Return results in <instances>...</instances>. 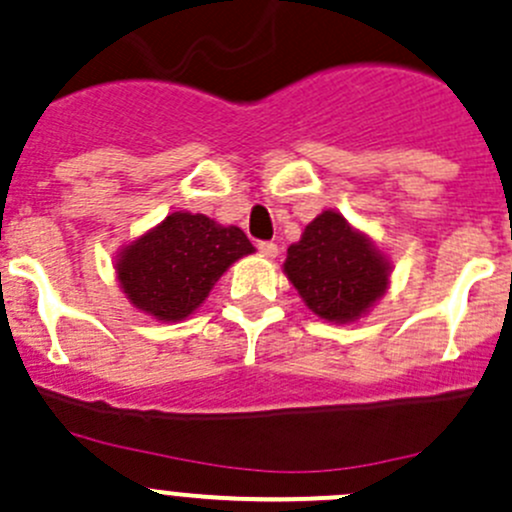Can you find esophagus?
I'll return each instance as SVG.
<instances>
[{"instance_id":"esophagus-1","label":"esophagus","mask_w":512,"mask_h":512,"mask_svg":"<svg viewBox=\"0 0 512 512\" xmlns=\"http://www.w3.org/2000/svg\"><path fill=\"white\" fill-rule=\"evenodd\" d=\"M258 251H261V256H266V258L278 256V246L273 244V241H261V244H258Z\"/></svg>"}]
</instances>
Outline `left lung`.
<instances>
[{
  "mask_svg": "<svg viewBox=\"0 0 512 512\" xmlns=\"http://www.w3.org/2000/svg\"><path fill=\"white\" fill-rule=\"evenodd\" d=\"M391 261L338 211L326 209L288 246L283 273L328 323H356L391 286Z\"/></svg>",
  "mask_w": 512,
  "mask_h": 512,
  "instance_id": "8db88e82",
  "label": "left lung"
}]
</instances>
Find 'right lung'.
<instances>
[{"label":"right lung","mask_w":512,"mask_h":512,"mask_svg":"<svg viewBox=\"0 0 512 512\" xmlns=\"http://www.w3.org/2000/svg\"><path fill=\"white\" fill-rule=\"evenodd\" d=\"M239 226L204 214L174 211L161 224L121 246L116 281L129 303L164 323L189 318L209 298L231 263L254 254Z\"/></svg>","instance_id":"1"}]
</instances>
